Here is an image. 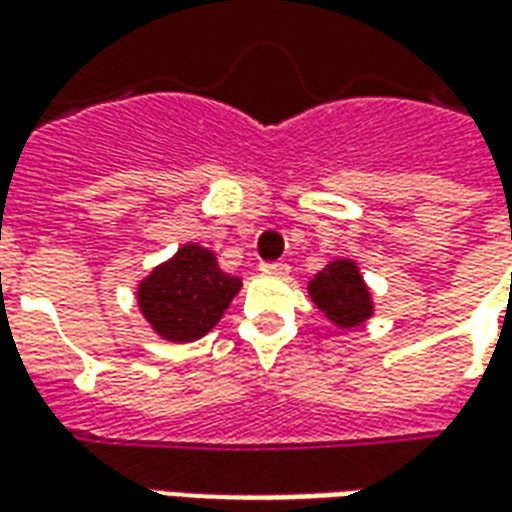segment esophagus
Listing matches in <instances>:
<instances>
[{
    "mask_svg": "<svg viewBox=\"0 0 512 512\" xmlns=\"http://www.w3.org/2000/svg\"><path fill=\"white\" fill-rule=\"evenodd\" d=\"M260 271H263V274H277V277H282V274H288L290 268H288V263L274 260V263H260Z\"/></svg>",
    "mask_w": 512,
    "mask_h": 512,
    "instance_id": "esophagus-1",
    "label": "esophagus"
}]
</instances>
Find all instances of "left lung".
I'll return each mask as SVG.
<instances>
[{
	"label": "left lung",
	"instance_id": "left-lung-1",
	"mask_svg": "<svg viewBox=\"0 0 512 512\" xmlns=\"http://www.w3.org/2000/svg\"><path fill=\"white\" fill-rule=\"evenodd\" d=\"M310 299L337 329L351 332L373 318V293L354 260L340 257L310 279Z\"/></svg>",
	"mask_w": 512,
	"mask_h": 512
}]
</instances>
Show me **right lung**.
Here are the masks:
<instances>
[{
  "label": "right lung",
  "mask_w": 512,
  "mask_h": 512,
  "mask_svg": "<svg viewBox=\"0 0 512 512\" xmlns=\"http://www.w3.org/2000/svg\"><path fill=\"white\" fill-rule=\"evenodd\" d=\"M241 279L216 263L211 249L180 246L136 285V304L150 329L169 343H194L222 321Z\"/></svg>",
  "instance_id": "1"
}]
</instances>
